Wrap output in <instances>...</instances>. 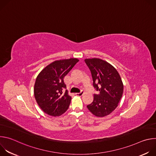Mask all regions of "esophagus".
Returning a JSON list of instances; mask_svg holds the SVG:
<instances>
[{
  "mask_svg": "<svg viewBox=\"0 0 156 156\" xmlns=\"http://www.w3.org/2000/svg\"><path fill=\"white\" fill-rule=\"evenodd\" d=\"M83 93H84L83 91H81L80 93H76L75 94H76V96H81L83 94Z\"/></svg>",
  "mask_w": 156,
  "mask_h": 156,
  "instance_id": "1",
  "label": "esophagus"
}]
</instances>
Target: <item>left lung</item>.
Returning a JSON list of instances; mask_svg holds the SVG:
<instances>
[{"instance_id": "obj_1", "label": "left lung", "mask_w": 156, "mask_h": 156, "mask_svg": "<svg viewBox=\"0 0 156 156\" xmlns=\"http://www.w3.org/2000/svg\"><path fill=\"white\" fill-rule=\"evenodd\" d=\"M84 62L91 73L93 86L99 94L87 105L88 110L97 117H104L114 111L121 99L123 91L122 79L117 70L100 58H87Z\"/></svg>"}]
</instances>
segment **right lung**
<instances>
[{
  "label": "right lung",
  "instance_id": "add662e5",
  "mask_svg": "<svg viewBox=\"0 0 156 156\" xmlns=\"http://www.w3.org/2000/svg\"><path fill=\"white\" fill-rule=\"evenodd\" d=\"M79 60L70 58L57 60L44 68L36 78L34 94L36 101L44 112L59 116L69 108L71 97L68 94L64 77Z\"/></svg>",
  "mask_w": 156,
  "mask_h": 156
}]
</instances>
